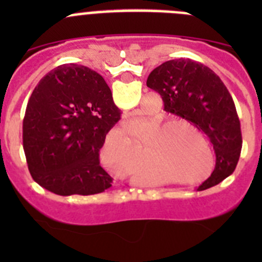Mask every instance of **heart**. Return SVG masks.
I'll use <instances>...</instances> for the list:
<instances>
[{"mask_svg": "<svg viewBox=\"0 0 262 262\" xmlns=\"http://www.w3.org/2000/svg\"><path fill=\"white\" fill-rule=\"evenodd\" d=\"M162 118H152L146 128H155L150 142L143 148V153L150 161H156L166 170L178 176H185L199 168L202 163V148L187 134L190 129L202 136L199 132L184 120H170L162 123ZM205 143L209 146L207 141Z\"/></svg>", "mask_w": 262, "mask_h": 262, "instance_id": "obj_1", "label": "heart"}]
</instances>
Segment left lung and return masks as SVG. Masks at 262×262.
Segmentation results:
<instances>
[{"label":"left lung","instance_id":"1","mask_svg":"<svg viewBox=\"0 0 262 262\" xmlns=\"http://www.w3.org/2000/svg\"><path fill=\"white\" fill-rule=\"evenodd\" d=\"M147 86L161 95L166 112L189 120L212 142L215 168L198 190L228 178L238 163L242 134L233 99L221 78L207 66L180 58L155 68Z\"/></svg>","mask_w":262,"mask_h":262}]
</instances>
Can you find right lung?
Instances as JSON below:
<instances>
[{
  "label": "right lung",
  "mask_w": 262,
  "mask_h": 262,
  "mask_svg": "<svg viewBox=\"0 0 262 262\" xmlns=\"http://www.w3.org/2000/svg\"><path fill=\"white\" fill-rule=\"evenodd\" d=\"M120 110L104 78L78 64L58 66L34 89L23 144L34 181L57 195H94L113 178L100 165L105 137Z\"/></svg>",
  "instance_id": "1"
}]
</instances>
